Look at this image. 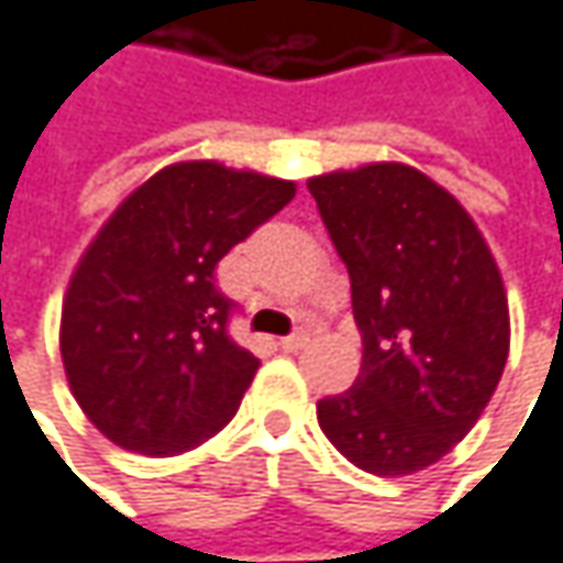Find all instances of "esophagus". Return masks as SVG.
<instances>
[{"label":"esophagus","mask_w":563,"mask_h":563,"mask_svg":"<svg viewBox=\"0 0 563 563\" xmlns=\"http://www.w3.org/2000/svg\"><path fill=\"white\" fill-rule=\"evenodd\" d=\"M307 342H310V335H307L303 329H297V332H291V335H285V339H282V349H285V352H300Z\"/></svg>","instance_id":"1"}]
</instances>
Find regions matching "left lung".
Returning <instances> with one entry per match:
<instances>
[{
  "instance_id": "left-lung-1",
  "label": "left lung",
  "mask_w": 563,
  "mask_h": 563,
  "mask_svg": "<svg viewBox=\"0 0 563 563\" xmlns=\"http://www.w3.org/2000/svg\"><path fill=\"white\" fill-rule=\"evenodd\" d=\"M352 278L361 377L317 402L329 443L371 475H411L460 443L504 374L510 317L475 221L406 164L310 180Z\"/></svg>"
}]
</instances>
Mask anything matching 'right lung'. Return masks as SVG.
<instances>
[{
	"instance_id": "right-lung-1",
	"label": "right lung",
	"mask_w": 563,
	"mask_h": 563,
	"mask_svg": "<svg viewBox=\"0 0 563 563\" xmlns=\"http://www.w3.org/2000/svg\"><path fill=\"white\" fill-rule=\"evenodd\" d=\"M291 199L288 180L189 161L113 211L71 275L59 332L71 393L100 434L174 456L234 418L260 361L228 332L238 303L214 268Z\"/></svg>"
}]
</instances>
